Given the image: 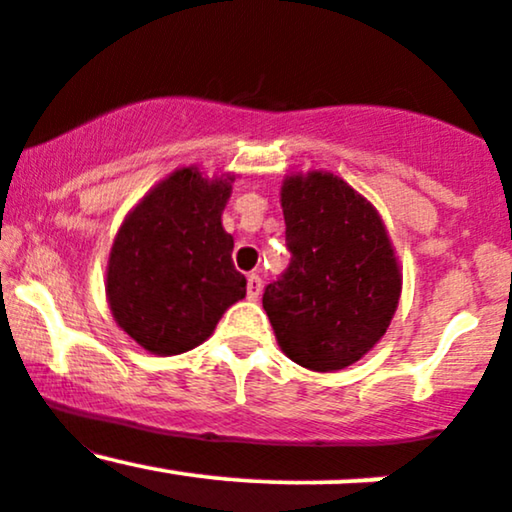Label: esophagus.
<instances>
[{"instance_id": "34e87169", "label": "esophagus", "mask_w": 512, "mask_h": 512, "mask_svg": "<svg viewBox=\"0 0 512 512\" xmlns=\"http://www.w3.org/2000/svg\"><path fill=\"white\" fill-rule=\"evenodd\" d=\"M262 293V279L257 274H248V298L250 301H257Z\"/></svg>"}]
</instances>
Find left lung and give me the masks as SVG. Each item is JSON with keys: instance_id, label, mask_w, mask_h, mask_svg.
<instances>
[{"instance_id": "1", "label": "left lung", "mask_w": 512, "mask_h": 512, "mask_svg": "<svg viewBox=\"0 0 512 512\" xmlns=\"http://www.w3.org/2000/svg\"><path fill=\"white\" fill-rule=\"evenodd\" d=\"M291 262L262 305L281 351L332 373L368 354L390 327L402 274L373 204L332 173L291 175L281 187Z\"/></svg>"}]
</instances>
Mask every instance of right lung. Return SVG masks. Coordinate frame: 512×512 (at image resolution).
Wrapping results in <instances>:
<instances>
[{
	"label": "right lung",
	"instance_id": "right-lung-1",
	"mask_svg": "<svg viewBox=\"0 0 512 512\" xmlns=\"http://www.w3.org/2000/svg\"><path fill=\"white\" fill-rule=\"evenodd\" d=\"M233 180L175 170L117 231L105 293L117 325L151 354L195 349L245 298L248 281L233 267V236L221 226Z\"/></svg>",
	"mask_w": 512,
	"mask_h": 512
}]
</instances>
